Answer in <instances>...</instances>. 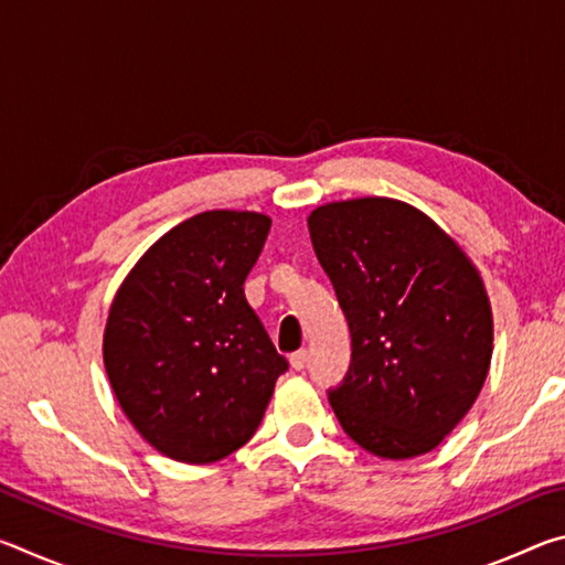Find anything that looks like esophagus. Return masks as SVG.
Instances as JSON below:
<instances>
[{
	"instance_id": "1",
	"label": "esophagus",
	"mask_w": 565,
	"mask_h": 565,
	"mask_svg": "<svg viewBox=\"0 0 565 565\" xmlns=\"http://www.w3.org/2000/svg\"><path fill=\"white\" fill-rule=\"evenodd\" d=\"M306 361H309V351H306V349L294 351L291 356H289V363H291L294 371H301L306 366Z\"/></svg>"
}]
</instances>
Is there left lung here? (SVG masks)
I'll return each instance as SVG.
<instances>
[{
  "mask_svg": "<svg viewBox=\"0 0 565 565\" xmlns=\"http://www.w3.org/2000/svg\"><path fill=\"white\" fill-rule=\"evenodd\" d=\"M309 232L351 331L349 374L329 394L341 428L391 461L434 451L491 369L476 264L431 216L388 196L317 206Z\"/></svg>",
  "mask_w": 565,
  "mask_h": 565,
  "instance_id": "8db88e82",
  "label": "left lung"
}]
</instances>
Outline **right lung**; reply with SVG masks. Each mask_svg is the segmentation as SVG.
Segmentation results:
<instances>
[{
  "label": "right lung",
  "mask_w": 565,
  "mask_h": 565,
  "mask_svg": "<svg viewBox=\"0 0 565 565\" xmlns=\"http://www.w3.org/2000/svg\"><path fill=\"white\" fill-rule=\"evenodd\" d=\"M271 218L212 209L157 238L114 294L104 369L124 416L181 463H214L259 428L276 353L244 296Z\"/></svg>",
  "instance_id": "1"
}]
</instances>
